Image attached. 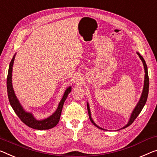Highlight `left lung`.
Returning <instances> with one entry per match:
<instances>
[{"instance_id":"obj_1","label":"left lung","mask_w":157,"mask_h":157,"mask_svg":"<svg viewBox=\"0 0 157 157\" xmlns=\"http://www.w3.org/2000/svg\"><path fill=\"white\" fill-rule=\"evenodd\" d=\"M137 54H138V55L140 57V59H141L142 62H143V66H144V69H145V80H144V86H143V93H142V95L141 97L140 98V101L137 104V105L136 106V108H134V110L133 111V113H131V117L130 119H129L128 124H126L125 126H124L123 128H125L127 127V126H130L131 124H132L134 120L136 119L137 117L138 116V114L140 113V112L143 110V107L145 106V103H146V101H147V96H148V92H149V77H148V73H147V64L145 63V60H144L143 57L140 54L138 53V52H137ZM87 110H88V113H89V119H90V120L91 121V123L94 124V126H96L97 128L102 129V130H105V129L102 128L101 127H99L98 126H97L96 124H95V122L93 121V119L91 118V112H90V109H89V103H87Z\"/></svg>"}]
</instances>
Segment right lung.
Listing matches in <instances>:
<instances>
[{
  "label": "right lung",
  "instance_id": "right-lung-1",
  "mask_svg": "<svg viewBox=\"0 0 157 157\" xmlns=\"http://www.w3.org/2000/svg\"><path fill=\"white\" fill-rule=\"evenodd\" d=\"M16 54L13 56V58L12 59L10 63L9 66L8 73H7V96H8V99L10 103L12 106V109L15 112L17 115L19 117V118L21 119V121L24 123L29 127L34 129H38V130H47V129L52 128L54 127L60 119L62 108L64 102L68 97L70 92L71 91V86L67 88L66 90L64 92L63 98L59 104L58 108L56 110L49 116V117L44 119L43 120H37L34 117L33 114L31 113H27V112L24 110L23 107L19 103V101L17 99V96L14 94L13 87L12 84V66H13L14 58H15Z\"/></svg>",
  "mask_w": 157,
  "mask_h": 157
}]
</instances>
